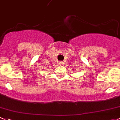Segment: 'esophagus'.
<instances>
[{
  "label": "esophagus",
  "mask_w": 120,
  "mask_h": 120,
  "mask_svg": "<svg viewBox=\"0 0 120 120\" xmlns=\"http://www.w3.org/2000/svg\"><path fill=\"white\" fill-rule=\"evenodd\" d=\"M63 64V62H61V61H60V62H59V64H60V66H62Z\"/></svg>",
  "instance_id": "esophagus-1"
}]
</instances>
